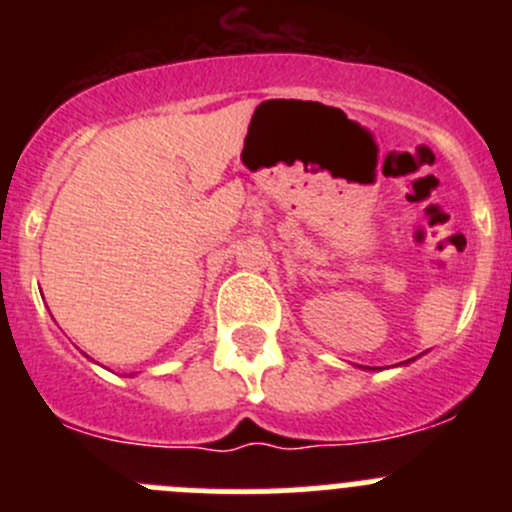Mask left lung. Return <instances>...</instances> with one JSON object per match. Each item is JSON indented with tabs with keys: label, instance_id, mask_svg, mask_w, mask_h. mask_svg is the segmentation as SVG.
<instances>
[{
	"label": "left lung",
	"instance_id": "8db88e82",
	"mask_svg": "<svg viewBox=\"0 0 512 512\" xmlns=\"http://www.w3.org/2000/svg\"><path fill=\"white\" fill-rule=\"evenodd\" d=\"M411 361H414V359H411ZM361 369H369V366H361ZM371 371H374V369H371Z\"/></svg>",
	"mask_w": 512,
	"mask_h": 512
}]
</instances>
